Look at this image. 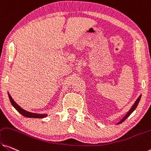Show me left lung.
Wrapping results in <instances>:
<instances>
[{"instance_id":"obj_1","label":"left lung","mask_w":151,"mask_h":151,"mask_svg":"<svg viewBox=\"0 0 151 151\" xmlns=\"http://www.w3.org/2000/svg\"><path fill=\"white\" fill-rule=\"evenodd\" d=\"M141 96H142V95H140V96H138V98L136 99V101H135V103H134V105L132 106V107L130 108V109H129L128 111H127V113H126V115L124 116V117L122 118V119L120 120V121L118 122V123H117V125H118V124H122V122H124L125 120H126L127 117H129V115H130L131 114H132V113L133 112V111L136 109V108L137 107V106H138V103H139V102H140V99H141Z\"/></svg>"}]
</instances>
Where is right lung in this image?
Wrapping results in <instances>:
<instances>
[{
  "instance_id": "1",
  "label": "right lung",
  "mask_w": 151,
  "mask_h": 151,
  "mask_svg": "<svg viewBox=\"0 0 151 151\" xmlns=\"http://www.w3.org/2000/svg\"><path fill=\"white\" fill-rule=\"evenodd\" d=\"M8 96L9 100H10V102L11 103V105H13L14 108L17 110L18 112L21 113L22 115H24V117H31V118H44L46 117V116L48 115V114L46 113H43V114H39V113H32V112H29V111H25L24 109H22L19 105H18L17 103H15V101L13 99L12 97L10 95V94L8 92Z\"/></svg>"
}]
</instances>
